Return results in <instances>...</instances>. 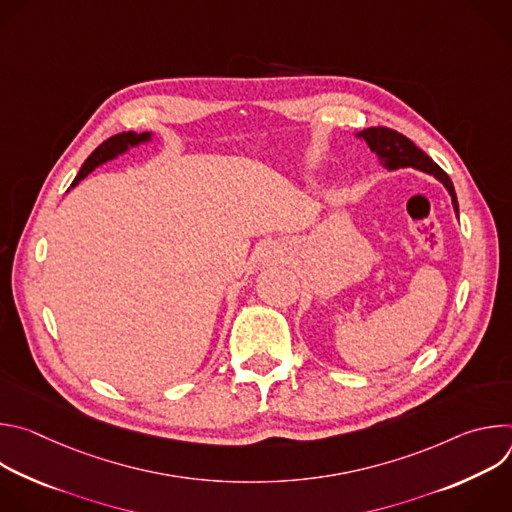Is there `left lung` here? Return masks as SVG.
Masks as SVG:
<instances>
[{"label": "left lung", "mask_w": 512, "mask_h": 512, "mask_svg": "<svg viewBox=\"0 0 512 512\" xmlns=\"http://www.w3.org/2000/svg\"><path fill=\"white\" fill-rule=\"evenodd\" d=\"M354 137L364 139V143L369 145V150L379 158V162L389 172L399 170V168H413V170L433 176L435 180H440L444 184V188L448 190V194L452 196V206H454L456 216L460 214L458 196H456L450 176L440 166H437L425 152H421L411 139H407L405 135H401L389 127H369L364 131H358Z\"/></svg>", "instance_id": "obj_1"}]
</instances>
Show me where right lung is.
<instances>
[{
	"label": "right lung",
	"mask_w": 512,
	"mask_h": 512,
	"mask_svg": "<svg viewBox=\"0 0 512 512\" xmlns=\"http://www.w3.org/2000/svg\"><path fill=\"white\" fill-rule=\"evenodd\" d=\"M154 139V133L152 131H123V133H117L113 137H109L107 141H103L99 148L87 158V162L83 164L81 172L77 174L75 182L70 184V188H75L83 178H87L95 168L111 162V160H117L119 156H125L129 150L133 148H139V145H148L150 141Z\"/></svg>",
	"instance_id": "1"
}]
</instances>
